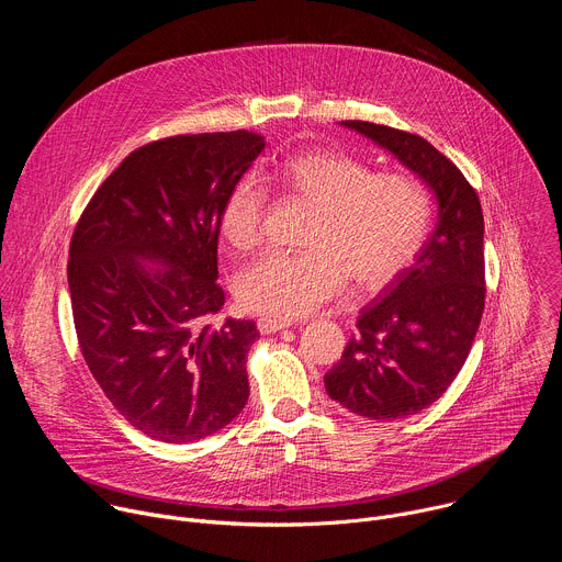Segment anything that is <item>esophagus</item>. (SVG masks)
<instances>
[{"label":"esophagus","mask_w":562,"mask_h":562,"mask_svg":"<svg viewBox=\"0 0 562 562\" xmlns=\"http://www.w3.org/2000/svg\"><path fill=\"white\" fill-rule=\"evenodd\" d=\"M293 323L291 319H273V317H260L258 319V329H260V334H278V331H282V329H289Z\"/></svg>","instance_id":"obj_1"}]
</instances>
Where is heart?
<instances>
[{"label":"heart","mask_w":562,"mask_h":562,"mask_svg":"<svg viewBox=\"0 0 562 562\" xmlns=\"http://www.w3.org/2000/svg\"><path fill=\"white\" fill-rule=\"evenodd\" d=\"M262 180L311 206L297 254H267L235 278L239 306L273 319L300 317L334 297L345 276L358 289H380L425 247L434 202L429 189L400 171L373 173L360 157L315 148L265 169ZM265 189L239 178L220 206V233L235 251L260 243Z\"/></svg>","instance_id":"b5f03b06"}]
</instances>
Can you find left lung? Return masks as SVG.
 <instances>
[{"label":"left lung","instance_id":"1","mask_svg":"<svg viewBox=\"0 0 562 562\" xmlns=\"http://www.w3.org/2000/svg\"><path fill=\"white\" fill-rule=\"evenodd\" d=\"M414 171L436 195L438 220L416 262L358 315V331L325 375L351 414L400 420L420 414L462 369L485 311V220L460 169L425 137L382 124L340 122Z\"/></svg>","mask_w":562,"mask_h":562}]
</instances>
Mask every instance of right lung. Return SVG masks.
<instances>
[{"label": "right lung", "mask_w": 562, "mask_h": 562, "mask_svg": "<svg viewBox=\"0 0 562 562\" xmlns=\"http://www.w3.org/2000/svg\"><path fill=\"white\" fill-rule=\"evenodd\" d=\"M262 150L265 137L249 131L144 144L75 226L68 289L79 349L111 405L155 440L206 438L249 400L258 327L231 317L213 327L211 317L224 306L220 206Z\"/></svg>", "instance_id": "add662e5"}]
</instances>
